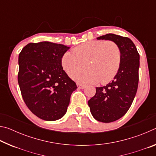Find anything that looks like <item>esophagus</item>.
Wrapping results in <instances>:
<instances>
[{
    "label": "esophagus",
    "mask_w": 156,
    "mask_h": 156,
    "mask_svg": "<svg viewBox=\"0 0 156 156\" xmlns=\"http://www.w3.org/2000/svg\"><path fill=\"white\" fill-rule=\"evenodd\" d=\"M77 86H78V89H83L85 88V87H86L84 84H79V83L77 84Z\"/></svg>",
    "instance_id": "1"
}]
</instances>
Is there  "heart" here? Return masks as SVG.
<instances>
[{
  "label": "heart",
  "mask_w": 156,
  "mask_h": 156,
  "mask_svg": "<svg viewBox=\"0 0 156 156\" xmlns=\"http://www.w3.org/2000/svg\"><path fill=\"white\" fill-rule=\"evenodd\" d=\"M65 52L62 66L67 74L72 78L82 69L83 62H88L90 70L73 77L80 83L107 84L115 77L121 63V50L112 41L85 42Z\"/></svg>",
  "instance_id": "obj_1"
}]
</instances>
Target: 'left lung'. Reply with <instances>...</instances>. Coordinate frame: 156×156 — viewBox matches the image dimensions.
Masks as SVG:
<instances>
[{"mask_svg":"<svg viewBox=\"0 0 156 156\" xmlns=\"http://www.w3.org/2000/svg\"><path fill=\"white\" fill-rule=\"evenodd\" d=\"M98 40L115 42L121 50V63L113 80L106 86L96 87L88 101L93 117L102 122L115 121L127 112L138 89L140 55L130 38L113 34L98 37Z\"/></svg>","mask_w":156,"mask_h":156,"instance_id":"8db88e82","label":"left lung"}]
</instances>
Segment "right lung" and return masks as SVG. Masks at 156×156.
Listing matches in <instances>:
<instances>
[{
    "instance_id": "right-lung-1",
    "label": "right lung",
    "mask_w": 156,
    "mask_h": 156,
    "mask_svg": "<svg viewBox=\"0 0 156 156\" xmlns=\"http://www.w3.org/2000/svg\"><path fill=\"white\" fill-rule=\"evenodd\" d=\"M70 47L44 41L24 47L18 56V82L27 107L37 117L57 120L67 112L77 86L62 67Z\"/></svg>"
}]
</instances>
